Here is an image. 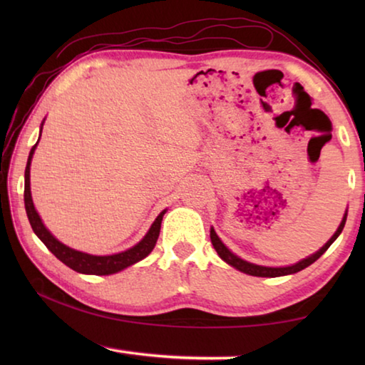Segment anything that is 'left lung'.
<instances>
[{
	"instance_id": "8db88e82",
	"label": "left lung",
	"mask_w": 365,
	"mask_h": 365,
	"mask_svg": "<svg viewBox=\"0 0 365 365\" xmlns=\"http://www.w3.org/2000/svg\"><path fill=\"white\" fill-rule=\"evenodd\" d=\"M346 217H348V211L344 212L343 219H341V222H339V225L336 228V232L333 233V237L322 246V248L314 252V255L307 256L306 259H302V261L296 262V264H292V265H285V267H265V265L252 264V262L245 261V259H242V257H238L237 255H235V252H232L224 243H222V240L217 237V233H215V230H214L212 227H211V242H212L214 250L217 251V255H219V257L222 259V261H225L228 265H232L233 269L243 272V274H248V275H252V277H283V275H292V274H296V272H299L302 269L309 267V265H311L312 262H316L317 259L322 256L327 250L330 248V245L335 242V240L339 237V233L343 232L344 224H346Z\"/></svg>"
}]
</instances>
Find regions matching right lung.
<instances>
[{
	"label": "right lung",
	"instance_id": "obj_1",
	"mask_svg": "<svg viewBox=\"0 0 365 365\" xmlns=\"http://www.w3.org/2000/svg\"><path fill=\"white\" fill-rule=\"evenodd\" d=\"M43 123H45V120H43L40 125V137L43 130ZM40 137H38V141H40ZM38 141L32 146L27 159L24 202H26V211H27L30 225H32L36 237L45 243L46 248L51 251L61 262L66 264L67 267L78 272V274H86V275L117 274V272L130 267V265L140 262L141 259H145L148 255H150V252L154 250V246H156L159 232H160V222H163V217L168 209H164V211L158 215L156 220H154L153 225L150 227V230L146 232L145 237L141 238L137 245L122 252H117V255H109V256H95V255H88V252L69 248V246L61 243L59 240L48 230L45 224H43L38 212H36V209L34 206V200H32V191H30V164H32V158Z\"/></svg>",
	"mask_w": 365,
	"mask_h": 365
}]
</instances>
